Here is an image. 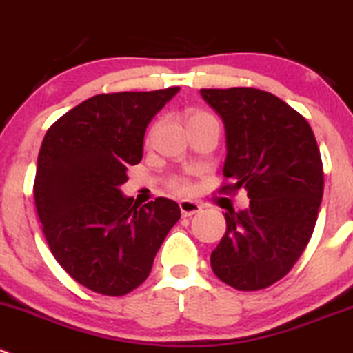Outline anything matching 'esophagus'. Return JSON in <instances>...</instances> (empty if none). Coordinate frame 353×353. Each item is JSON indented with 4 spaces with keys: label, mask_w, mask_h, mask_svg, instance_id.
Here are the masks:
<instances>
[{
    "label": "esophagus",
    "mask_w": 353,
    "mask_h": 353,
    "mask_svg": "<svg viewBox=\"0 0 353 353\" xmlns=\"http://www.w3.org/2000/svg\"><path fill=\"white\" fill-rule=\"evenodd\" d=\"M180 211H182V216H192V214L199 213L201 204L196 201H180Z\"/></svg>",
    "instance_id": "1"
}]
</instances>
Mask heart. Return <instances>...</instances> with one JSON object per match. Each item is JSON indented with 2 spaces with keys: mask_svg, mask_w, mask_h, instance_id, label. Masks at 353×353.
I'll list each match as a JSON object with an SVG mask.
<instances>
[{
  "mask_svg": "<svg viewBox=\"0 0 353 353\" xmlns=\"http://www.w3.org/2000/svg\"><path fill=\"white\" fill-rule=\"evenodd\" d=\"M203 116H210V114H206V112H192L189 116V121L190 119H196V117H203ZM170 187L174 190V192H179V194H187V192H189V189H190L189 182H187L185 179H180V176H176V179L171 180Z\"/></svg>",
  "mask_w": 353,
  "mask_h": 353,
  "instance_id": "obj_1",
  "label": "heart"
}]
</instances>
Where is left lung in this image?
Listing matches in <instances>:
<instances>
[{"instance_id":"left-lung-1","label":"left lung","mask_w":353,"mask_h":353,"mask_svg":"<svg viewBox=\"0 0 353 353\" xmlns=\"http://www.w3.org/2000/svg\"><path fill=\"white\" fill-rule=\"evenodd\" d=\"M221 117L227 157L220 192L244 189L250 206L225 213L227 232L211 253L218 279L239 291L272 286L310 241L324 190L321 152L300 112L256 88H203Z\"/></svg>"}]
</instances>
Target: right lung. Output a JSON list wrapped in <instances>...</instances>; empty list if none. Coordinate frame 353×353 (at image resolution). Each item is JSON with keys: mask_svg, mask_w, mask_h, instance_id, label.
<instances>
[{"mask_svg": "<svg viewBox=\"0 0 353 353\" xmlns=\"http://www.w3.org/2000/svg\"><path fill=\"white\" fill-rule=\"evenodd\" d=\"M179 90L95 95L43 139L34 201L46 243L63 270L95 293L123 296L139 288L180 220L174 201L140 206L121 192L128 168L142 161L147 124Z\"/></svg>", "mask_w": 353, "mask_h": 353, "instance_id": "1", "label": "right lung"}]
</instances>
